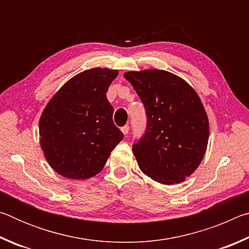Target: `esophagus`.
Listing matches in <instances>:
<instances>
[{"label": "esophagus", "instance_id": "obj_1", "mask_svg": "<svg viewBox=\"0 0 249 249\" xmlns=\"http://www.w3.org/2000/svg\"><path fill=\"white\" fill-rule=\"evenodd\" d=\"M121 130H122V133H123L125 136H126V135H127L128 132H129V126L128 125H125V126H123V127L121 128Z\"/></svg>", "mask_w": 249, "mask_h": 249}]
</instances>
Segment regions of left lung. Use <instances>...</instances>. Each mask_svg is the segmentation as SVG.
<instances>
[{
  "label": "left lung",
  "mask_w": 249,
  "mask_h": 249,
  "mask_svg": "<svg viewBox=\"0 0 249 249\" xmlns=\"http://www.w3.org/2000/svg\"><path fill=\"white\" fill-rule=\"evenodd\" d=\"M144 104L147 126L133 151L141 170L162 184L180 183L199 167L209 141V120L199 95L165 70L124 74Z\"/></svg>",
  "instance_id": "obj_1"
}]
</instances>
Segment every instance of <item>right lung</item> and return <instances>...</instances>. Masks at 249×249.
Instances as JSON below:
<instances>
[{
  "instance_id": "add662e5",
  "label": "right lung",
  "mask_w": 249,
  "mask_h": 249,
  "mask_svg": "<svg viewBox=\"0 0 249 249\" xmlns=\"http://www.w3.org/2000/svg\"><path fill=\"white\" fill-rule=\"evenodd\" d=\"M119 71L93 68L60 88L39 121L40 146L50 167L69 179H87L103 169L123 140L113 123L107 92Z\"/></svg>"
}]
</instances>
